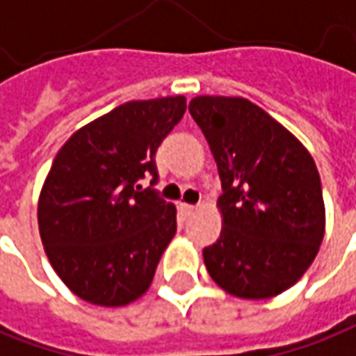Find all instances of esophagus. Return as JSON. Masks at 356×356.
Instances as JSON below:
<instances>
[{"mask_svg":"<svg viewBox=\"0 0 356 356\" xmlns=\"http://www.w3.org/2000/svg\"><path fill=\"white\" fill-rule=\"evenodd\" d=\"M179 210H181V216L187 220L188 216H191V214H193V212L197 210V207H193V204H185V202H181V204H179Z\"/></svg>","mask_w":356,"mask_h":356,"instance_id":"34e87169","label":"esophagus"}]
</instances>
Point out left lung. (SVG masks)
Wrapping results in <instances>:
<instances>
[{"label":"left lung","mask_w":356,"mask_h":356,"mask_svg":"<svg viewBox=\"0 0 356 356\" xmlns=\"http://www.w3.org/2000/svg\"><path fill=\"white\" fill-rule=\"evenodd\" d=\"M218 165L222 232L202 249L220 289L267 300L294 286L325 234L321 181L298 138L243 97L200 95L188 103Z\"/></svg>","instance_id":"obj_1"}]
</instances>
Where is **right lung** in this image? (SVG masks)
<instances>
[{"instance_id": "obj_1", "label": "right lung", "mask_w": 356, "mask_h": 356, "mask_svg": "<svg viewBox=\"0 0 356 356\" xmlns=\"http://www.w3.org/2000/svg\"><path fill=\"white\" fill-rule=\"evenodd\" d=\"M183 95L130 101L76 130L38 197V232L52 269L76 296L118 308L138 300L177 232L158 181L156 149L183 118Z\"/></svg>"}]
</instances>
